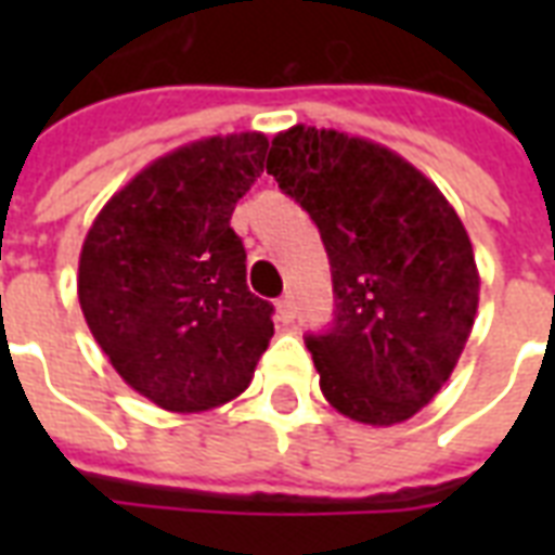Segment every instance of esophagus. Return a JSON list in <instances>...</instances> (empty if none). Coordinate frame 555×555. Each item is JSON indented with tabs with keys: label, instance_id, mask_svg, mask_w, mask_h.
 Masks as SVG:
<instances>
[{
	"label": "esophagus",
	"instance_id": "obj_1",
	"mask_svg": "<svg viewBox=\"0 0 555 555\" xmlns=\"http://www.w3.org/2000/svg\"><path fill=\"white\" fill-rule=\"evenodd\" d=\"M276 313H279V320L282 322H294L296 320V305L291 296H282L276 302Z\"/></svg>",
	"mask_w": 555,
	"mask_h": 555
}]
</instances>
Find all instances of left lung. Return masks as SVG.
<instances>
[{"label": "left lung", "mask_w": 555, "mask_h": 555, "mask_svg": "<svg viewBox=\"0 0 555 555\" xmlns=\"http://www.w3.org/2000/svg\"><path fill=\"white\" fill-rule=\"evenodd\" d=\"M268 172L311 212L331 259L334 328L305 339L322 395L365 426L409 421L473 334L481 276L464 221L397 152L337 129L279 132Z\"/></svg>", "instance_id": "1"}]
</instances>
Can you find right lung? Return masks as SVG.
<instances>
[{
	"mask_svg": "<svg viewBox=\"0 0 555 555\" xmlns=\"http://www.w3.org/2000/svg\"><path fill=\"white\" fill-rule=\"evenodd\" d=\"M264 155L261 132L184 143L120 186L86 233V325L126 386L167 412L235 400L273 337V305L247 291L230 227Z\"/></svg>",
	"mask_w": 555,
	"mask_h": 555,
	"instance_id": "add662e5",
	"label": "right lung"
}]
</instances>
